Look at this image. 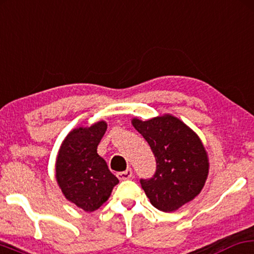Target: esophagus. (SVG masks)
Instances as JSON below:
<instances>
[{
    "instance_id": "1",
    "label": "esophagus",
    "mask_w": 254,
    "mask_h": 254,
    "mask_svg": "<svg viewBox=\"0 0 254 254\" xmlns=\"http://www.w3.org/2000/svg\"><path fill=\"white\" fill-rule=\"evenodd\" d=\"M118 179H119L120 181H126V180H129L131 176H133V171H131V169H127L125 171H121V173H118L117 174Z\"/></svg>"
}]
</instances>
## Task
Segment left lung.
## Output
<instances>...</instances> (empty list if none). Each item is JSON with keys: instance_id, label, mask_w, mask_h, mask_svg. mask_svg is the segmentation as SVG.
<instances>
[{"instance_id": "left-lung-1", "label": "left lung", "mask_w": 254, "mask_h": 254, "mask_svg": "<svg viewBox=\"0 0 254 254\" xmlns=\"http://www.w3.org/2000/svg\"><path fill=\"white\" fill-rule=\"evenodd\" d=\"M156 159V173L141 187L157 210L173 212L202 191L209 174V157L202 140L171 114L142 121L131 119Z\"/></svg>"}]
</instances>
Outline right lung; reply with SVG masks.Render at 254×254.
I'll list each match as a JSON object with an SVG mask.
<instances>
[{
  "mask_svg": "<svg viewBox=\"0 0 254 254\" xmlns=\"http://www.w3.org/2000/svg\"><path fill=\"white\" fill-rule=\"evenodd\" d=\"M106 129L107 123L103 120L74 128L62 142L56 159V180L63 195L86 212L98 210L119 183L97 153Z\"/></svg>",
  "mask_w": 254,
  "mask_h": 254,
  "instance_id": "1",
  "label": "right lung"
}]
</instances>
